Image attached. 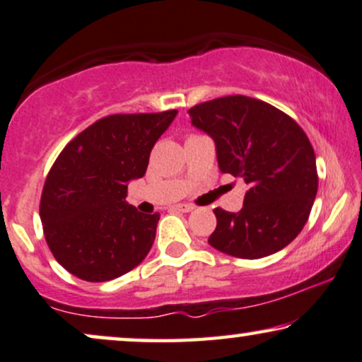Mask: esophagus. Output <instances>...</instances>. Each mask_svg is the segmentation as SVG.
Here are the masks:
<instances>
[{"instance_id":"esophagus-1","label":"esophagus","mask_w":362,"mask_h":362,"mask_svg":"<svg viewBox=\"0 0 362 362\" xmlns=\"http://www.w3.org/2000/svg\"><path fill=\"white\" fill-rule=\"evenodd\" d=\"M175 210H177V211H182V214H189V211L194 210V205L178 204V205H175Z\"/></svg>"}]
</instances>
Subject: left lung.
Wrapping results in <instances>:
<instances>
[{
	"mask_svg": "<svg viewBox=\"0 0 362 362\" xmlns=\"http://www.w3.org/2000/svg\"><path fill=\"white\" fill-rule=\"evenodd\" d=\"M192 125L214 139L223 173L248 185L243 209H215L209 243L231 257L257 259L290 245L317 192L316 156L305 131L281 110L247 95H226L189 110Z\"/></svg>",
	"mask_w": 362,
	"mask_h": 362,
	"instance_id": "8db88e82",
	"label": "left lung"
}]
</instances>
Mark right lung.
<instances>
[{
    "instance_id": "1",
    "label": "right lung",
    "mask_w": 362,
    "mask_h": 362,
    "mask_svg": "<svg viewBox=\"0 0 362 362\" xmlns=\"http://www.w3.org/2000/svg\"><path fill=\"white\" fill-rule=\"evenodd\" d=\"M177 110L99 119L62 148L41 195L42 230L57 263L84 281H109L151 252L160 215L125 202Z\"/></svg>"
}]
</instances>
